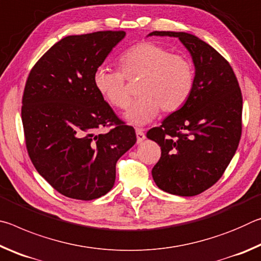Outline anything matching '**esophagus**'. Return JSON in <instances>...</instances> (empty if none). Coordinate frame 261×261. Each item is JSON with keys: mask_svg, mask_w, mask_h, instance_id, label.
Here are the masks:
<instances>
[{"mask_svg": "<svg viewBox=\"0 0 261 261\" xmlns=\"http://www.w3.org/2000/svg\"><path fill=\"white\" fill-rule=\"evenodd\" d=\"M136 136H137V143L141 144L143 141L146 138V136H145L143 129H136Z\"/></svg>", "mask_w": 261, "mask_h": 261, "instance_id": "34e87169", "label": "esophagus"}]
</instances>
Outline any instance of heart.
<instances>
[{
    "label": "heart",
    "mask_w": 261,
    "mask_h": 261,
    "mask_svg": "<svg viewBox=\"0 0 261 261\" xmlns=\"http://www.w3.org/2000/svg\"><path fill=\"white\" fill-rule=\"evenodd\" d=\"M120 67L96 68L94 86L113 107L125 109L130 102L126 79L141 77L139 94L131 103L125 120L134 125H145L156 117L159 110L173 113L187 102L194 84L191 62L182 55L153 42H141L120 57Z\"/></svg>",
    "instance_id": "1"
}]
</instances>
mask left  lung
<instances>
[{
  "instance_id": "1",
  "label": "left lung",
  "mask_w": 261,
  "mask_h": 261,
  "mask_svg": "<svg viewBox=\"0 0 261 261\" xmlns=\"http://www.w3.org/2000/svg\"><path fill=\"white\" fill-rule=\"evenodd\" d=\"M148 35L178 38L196 69L187 102L147 132L161 147L152 169L154 182L168 193L192 197L218 182L235 155L242 135V92L228 61L196 35L170 31Z\"/></svg>"
}]
</instances>
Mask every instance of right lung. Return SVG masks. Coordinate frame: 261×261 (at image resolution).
<instances>
[{
	"instance_id": "obj_1",
	"label": "right lung",
	"mask_w": 261,
	"mask_h": 261,
	"mask_svg": "<svg viewBox=\"0 0 261 261\" xmlns=\"http://www.w3.org/2000/svg\"><path fill=\"white\" fill-rule=\"evenodd\" d=\"M124 31L69 35L35 63L26 81L21 121L35 169L65 197L92 200L113 189L116 162L137 141L94 86L93 74ZM114 127L98 134L103 126Z\"/></svg>"
}]
</instances>
